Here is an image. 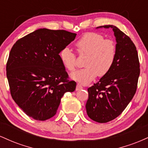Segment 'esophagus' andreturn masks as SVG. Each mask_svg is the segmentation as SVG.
<instances>
[{"instance_id":"obj_1","label":"esophagus","mask_w":148,"mask_h":148,"mask_svg":"<svg viewBox=\"0 0 148 148\" xmlns=\"http://www.w3.org/2000/svg\"><path fill=\"white\" fill-rule=\"evenodd\" d=\"M83 88V87H82V86H81V84H78L77 85H76V90H81Z\"/></svg>"}]
</instances>
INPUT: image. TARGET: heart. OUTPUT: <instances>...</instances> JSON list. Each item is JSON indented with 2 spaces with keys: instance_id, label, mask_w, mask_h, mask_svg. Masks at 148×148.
I'll use <instances>...</instances> for the list:
<instances>
[{
  "instance_id": "heart-1",
  "label": "heart",
  "mask_w": 148,
  "mask_h": 148,
  "mask_svg": "<svg viewBox=\"0 0 148 148\" xmlns=\"http://www.w3.org/2000/svg\"><path fill=\"white\" fill-rule=\"evenodd\" d=\"M80 55L87 54L84 69L72 73L71 78L75 81L88 84L97 76H103L113 67L117 54L116 45L113 40L104 39L102 35L97 33H85L75 43ZM61 62L67 70L73 72L77 67L76 54L64 47L59 53Z\"/></svg>"
}]
</instances>
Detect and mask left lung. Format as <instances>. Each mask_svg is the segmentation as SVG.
I'll use <instances>...</instances> for the list:
<instances>
[{"label":"left lung","instance_id":"1","mask_svg":"<svg viewBox=\"0 0 148 148\" xmlns=\"http://www.w3.org/2000/svg\"><path fill=\"white\" fill-rule=\"evenodd\" d=\"M99 28L113 29L117 54L111 70L88 89L86 108L90 118L105 123L121 114L133 98L140 75V64L136 46L127 35L113 25L97 28Z\"/></svg>","mask_w":148,"mask_h":148}]
</instances>
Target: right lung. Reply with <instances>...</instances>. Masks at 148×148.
<instances>
[{"label": "right lung", "mask_w": 148, "mask_h": 148, "mask_svg": "<svg viewBox=\"0 0 148 148\" xmlns=\"http://www.w3.org/2000/svg\"><path fill=\"white\" fill-rule=\"evenodd\" d=\"M76 36L64 30L40 28L13 45L6 65L10 93L30 118H52L64 93L75 90L76 83L68 80L59 53Z\"/></svg>", "instance_id": "obj_1"}]
</instances>
